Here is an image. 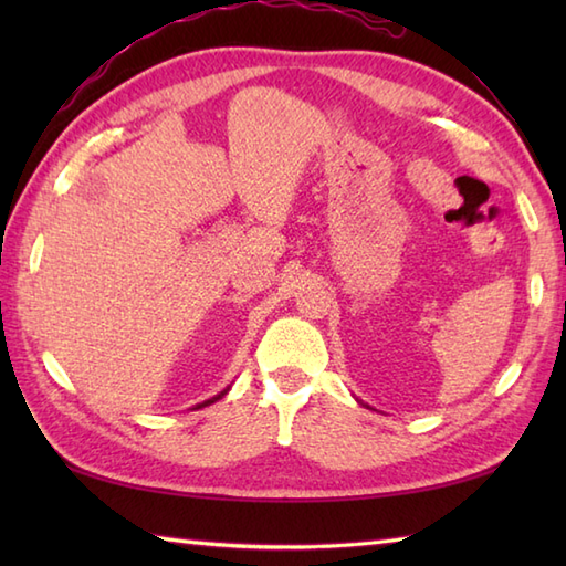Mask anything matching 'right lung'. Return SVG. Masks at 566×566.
Listing matches in <instances>:
<instances>
[{
  "label": "right lung",
  "mask_w": 566,
  "mask_h": 566,
  "mask_svg": "<svg viewBox=\"0 0 566 566\" xmlns=\"http://www.w3.org/2000/svg\"><path fill=\"white\" fill-rule=\"evenodd\" d=\"M223 394H226V391H221V394H219V396H213V399H209V401H203V403H199V406H197V408H201V406H209V403H213V401H219V399H221V396H223Z\"/></svg>",
  "instance_id": "obj_1"
}]
</instances>
